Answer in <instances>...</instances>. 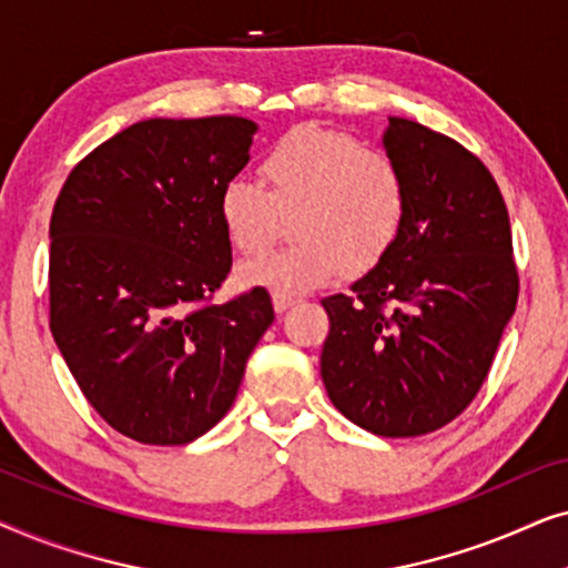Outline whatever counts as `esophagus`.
Returning <instances> with one entry per match:
<instances>
[{"label":"esophagus","instance_id":"esophagus-1","mask_svg":"<svg viewBox=\"0 0 568 568\" xmlns=\"http://www.w3.org/2000/svg\"><path fill=\"white\" fill-rule=\"evenodd\" d=\"M292 305H294L292 297H278V294H274V310H276L278 315L286 313V310H290Z\"/></svg>","mask_w":568,"mask_h":568}]
</instances>
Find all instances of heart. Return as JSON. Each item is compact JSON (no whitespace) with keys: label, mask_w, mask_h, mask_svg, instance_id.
Segmentation results:
<instances>
[{"label":"heart","mask_w":568,"mask_h":568,"mask_svg":"<svg viewBox=\"0 0 568 568\" xmlns=\"http://www.w3.org/2000/svg\"><path fill=\"white\" fill-rule=\"evenodd\" d=\"M266 189L232 178L216 199V216L237 253L268 245L276 212H294L284 251L240 268V282L278 297H300L336 278L341 268L367 271L400 237L408 183L385 152L364 150L346 131L305 123L278 136L261 160Z\"/></svg>","instance_id":"1"}]
</instances>
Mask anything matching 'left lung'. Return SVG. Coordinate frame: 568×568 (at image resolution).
Wrapping results in <instances>:
<instances>
[{
  "label": "left lung",
  "instance_id": "8db88e82",
  "mask_svg": "<svg viewBox=\"0 0 568 568\" xmlns=\"http://www.w3.org/2000/svg\"><path fill=\"white\" fill-rule=\"evenodd\" d=\"M383 146L406 175V224L352 294L323 300L321 375L348 422L379 437H422L476 398L519 282L507 206L476 154L395 115Z\"/></svg>",
  "mask_w": 568,
  "mask_h": 568
}]
</instances>
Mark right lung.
<instances>
[{
  "label": "right lung",
  "instance_id": "right-lung-1",
  "mask_svg": "<svg viewBox=\"0 0 568 568\" xmlns=\"http://www.w3.org/2000/svg\"><path fill=\"white\" fill-rule=\"evenodd\" d=\"M255 131L240 115L139 121L90 152L53 206V341L90 406L142 445L212 429L274 323L263 286L209 302L232 266L216 199Z\"/></svg>",
  "mask_w": 568,
  "mask_h": 568
}]
</instances>
